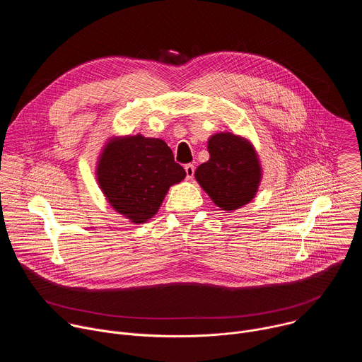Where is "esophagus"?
<instances>
[{
    "mask_svg": "<svg viewBox=\"0 0 362 362\" xmlns=\"http://www.w3.org/2000/svg\"><path fill=\"white\" fill-rule=\"evenodd\" d=\"M185 172H186V177L187 180H192L193 179V175H194V166L193 165H186L185 166Z\"/></svg>",
    "mask_w": 362,
    "mask_h": 362,
    "instance_id": "34e87169",
    "label": "esophagus"
}]
</instances>
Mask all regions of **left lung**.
<instances>
[{
	"label": "left lung",
	"mask_w": 362,
	"mask_h": 362,
	"mask_svg": "<svg viewBox=\"0 0 362 362\" xmlns=\"http://www.w3.org/2000/svg\"><path fill=\"white\" fill-rule=\"evenodd\" d=\"M211 158L194 177L221 211H236L253 200L262 180V165L253 143L230 132L209 137Z\"/></svg>",
	"instance_id": "8db88e82"
}]
</instances>
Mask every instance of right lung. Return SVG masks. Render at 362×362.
I'll use <instances>...</instances> for the list:
<instances>
[{
    "instance_id": "obj_1",
    "label": "right lung",
    "mask_w": 362,
    "mask_h": 362,
    "mask_svg": "<svg viewBox=\"0 0 362 362\" xmlns=\"http://www.w3.org/2000/svg\"><path fill=\"white\" fill-rule=\"evenodd\" d=\"M185 177L166 141L140 133L109 137L95 165V179L107 203L134 225L156 215L170 186Z\"/></svg>"
}]
</instances>
